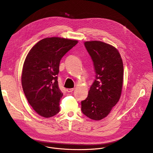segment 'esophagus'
Returning a JSON list of instances; mask_svg holds the SVG:
<instances>
[{
	"instance_id": "34e87169",
	"label": "esophagus",
	"mask_w": 153,
	"mask_h": 153,
	"mask_svg": "<svg viewBox=\"0 0 153 153\" xmlns=\"http://www.w3.org/2000/svg\"><path fill=\"white\" fill-rule=\"evenodd\" d=\"M67 91H68V92L71 93V92H72V91H74V88H68V89H67Z\"/></svg>"
}]
</instances>
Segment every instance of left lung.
Wrapping results in <instances>:
<instances>
[{
    "label": "left lung",
    "mask_w": 153,
    "mask_h": 153,
    "mask_svg": "<svg viewBox=\"0 0 153 153\" xmlns=\"http://www.w3.org/2000/svg\"><path fill=\"white\" fill-rule=\"evenodd\" d=\"M94 64L96 79L86 99L81 102L82 113L90 119L106 117L120 99L123 77V65L116 48L105 42H84Z\"/></svg>",
    "instance_id": "left-lung-1"
}]
</instances>
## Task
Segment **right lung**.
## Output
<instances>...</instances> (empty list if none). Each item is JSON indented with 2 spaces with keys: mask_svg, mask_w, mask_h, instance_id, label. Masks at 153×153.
Listing matches in <instances>:
<instances>
[{
  "mask_svg": "<svg viewBox=\"0 0 153 153\" xmlns=\"http://www.w3.org/2000/svg\"><path fill=\"white\" fill-rule=\"evenodd\" d=\"M77 43V40L47 37L34 45L25 58L22 85L28 103L42 117L49 118L59 112L63 96L57 81L60 62Z\"/></svg>",
  "mask_w": 153,
  "mask_h": 153,
  "instance_id": "add662e5",
  "label": "right lung"
}]
</instances>
